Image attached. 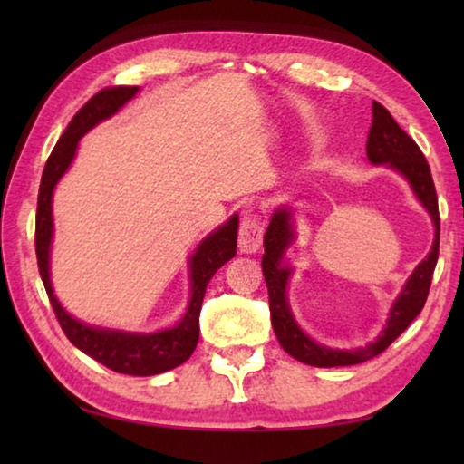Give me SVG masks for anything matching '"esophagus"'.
I'll list each match as a JSON object with an SVG mask.
<instances>
[{
  "instance_id": "1",
  "label": "esophagus",
  "mask_w": 464,
  "mask_h": 464,
  "mask_svg": "<svg viewBox=\"0 0 464 464\" xmlns=\"http://www.w3.org/2000/svg\"><path fill=\"white\" fill-rule=\"evenodd\" d=\"M262 239H264L262 223L251 215L243 217L241 227H239V249L243 254H256V251L262 247Z\"/></svg>"
}]
</instances>
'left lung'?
Here are the masks:
<instances>
[{"instance_id":"8db88e82","label":"left lung","mask_w":464,"mask_h":464,"mask_svg":"<svg viewBox=\"0 0 464 464\" xmlns=\"http://www.w3.org/2000/svg\"><path fill=\"white\" fill-rule=\"evenodd\" d=\"M366 155L372 166H384L405 178L415 198L428 210L431 223H434V241H431L428 256L415 266L411 276L405 280L401 293L392 301L387 324H384L382 332L376 335V340L362 345V348H327V345L317 343L303 332L293 315V309H290L288 282L293 276V266L286 264L285 257L286 249L296 239L293 218L295 208L290 204H280L272 213L270 225L264 235L262 270L266 285H268L274 334H276L286 354L303 364L319 368L352 366L379 356L420 315L430 293L431 274H434L440 249V215L434 179H431L430 166L420 147L415 145V140L399 127L395 119L389 114V110L381 106L379 102H372V127L368 130Z\"/></svg>"}]
</instances>
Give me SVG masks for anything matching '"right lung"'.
<instances>
[{"label": "right lung", "mask_w": 464, "mask_h": 464, "mask_svg": "<svg viewBox=\"0 0 464 464\" xmlns=\"http://www.w3.org/2000/svg\"><path fill=\"white\" fill-rule=\"evenodd\" d=\"M139 85H119V88H106L98 92L72 122L67 124L65 132L54 145L53 153L46 160V166L38 190L36 207V260L38 272H41L43 285L49 295L54 315H57L61 329L65 332L75 348L83 354L98 360L100 364L108 366L110 371L132 374V376H153L168 372L171 368L184 364L198 343L200 334V307L207 286L215 272L225 266L237 254V229L239 217L233 215L229 221L217 227L213 233L204 237L194 254L188 260V278H190V301H188L186 313L174 327L160 329L151 334L122 332L112 327H96L75 319L72 313L59 303L54 295L51 280V246H53V192L65 171L72 168L75 160L77 145L82 137L90 132L96 124L108 121L119 110L135 98Z\"/></svg>", "instance_id": "right-lung-1"}]
</instances>
